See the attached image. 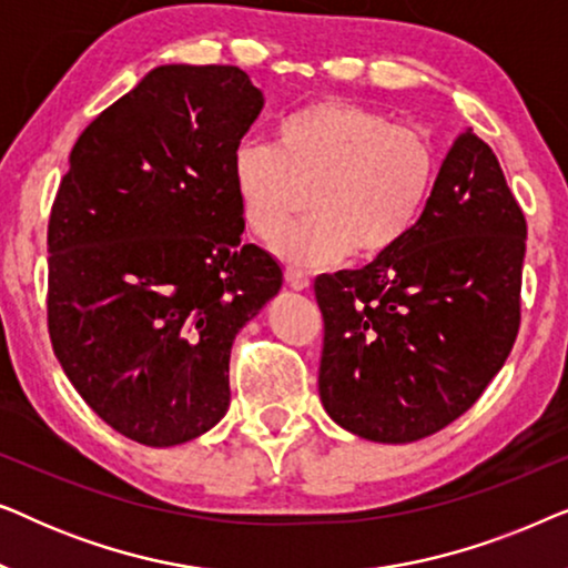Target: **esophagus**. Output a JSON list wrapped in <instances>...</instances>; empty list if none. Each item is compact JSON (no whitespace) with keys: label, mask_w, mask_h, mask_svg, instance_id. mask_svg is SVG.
Here are the masks:
<instances>
[{"label":"esophagus","mask_w":568,"mask_h":568,"mask_svg":"<svg viewBox=\"0 0 568 568\" xmlns=\"http://www.w3.org/2000/svg\"><path fill=\"white\" fill-rule=\"evenodd\" d=\"M284 278H286V284H290L292 290H297V292L307 290V286H310L307 274H305V271H300V268H284Z\"/></svg>","instance_id":"34e87169"}]
</instances>
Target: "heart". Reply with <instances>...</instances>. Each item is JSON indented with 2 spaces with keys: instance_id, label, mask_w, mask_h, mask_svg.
I'll use <instances>...</instances> for the list:
<instances>
[{
  "instance_id": "1",
  "label": "heart",
  "mask_w": 568,
  "mask_h": 568,
  "mask_svg": "<svg viewBox=\"0 0 568 568\" xmlns=\"http://www.w3.org/2000/svg\"><path fill=\"white\" fill-rule=\"evenodd\" d=\"M439 175L429 131L398 126L375 108L323 98L276 121L268 144L243 142L230 181L245 230L271 243L290 227L307 191L310 220L274 245L294 266L375 261L410 235Z\"/></svg>"
}]
</instances>
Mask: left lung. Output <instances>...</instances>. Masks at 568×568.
<instances>
[{"label":"left lung","mask_w":568,"mask_h":568,"mask_svg":"<svg viewBox=\"0 0 568 568\" xmlns=\"http://www.w3.org/2000/svg\"><path fill=\"white\" fill-rule=\"evenodd\" d=\"M525 240L499 160L463 131L410 235L364 268L315 278L317 390L333 422L403 445L463 416L515 346Z\"/></svg>","instance_id":"obj_1"}]
</instances>
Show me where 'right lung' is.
I'll use <instances>...</instances> for the list:
<instances>
[{"instance_id": "add662e5", "label": "right lung", "mask_w": 568, "mask_h": 568, "mask_svg": "<svg viewBox=\"0 0 568 568\" xmlns=\"http://www.w3.org/2000/svg\"><path fill=\"white\" fill-rule=\"evenodd\" d=\"M263 92L237 67L165 64L77 139L49 220V333L84 403L173 447L230 406L237 331L282 290L245 224L230 160Z\"/></svg>"}]
</instances>
